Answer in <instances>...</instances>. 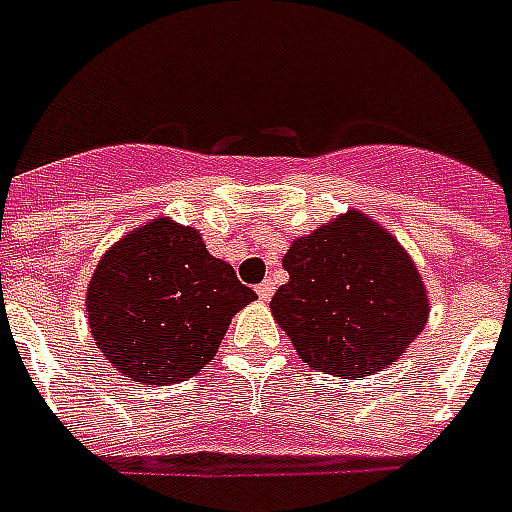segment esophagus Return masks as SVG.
<instances>
[{"label": "esophagus", "instance_id": "esophagus-1", "mask_svg": "<svg viewBox=\"0 0 512 512\" xmlns=\"http://www.w3.org/2000/svg\"><path fill=\"white\" fill-rule=\"evenodd\" d=\"M257 297H260V300H271V295H273V281H263V284H257Z\"/></svg>", "mask_w": 512, "mask_h": 512}]
</instances>
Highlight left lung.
Listing matches in <instances>:
<instances>
[{"label":"left lung","instance_id":"8db88e82","mask_svg":"<svg viewBox=\"0 0 512 512\" xmlns=\"http://www.w3.org/2000/svg\"><path fill=\"white\" fill-rule=\"evenodd\" d=\"M289 273L271 313L305 364L335 377H369L406 353L425 329V281L393 233L348 209L292 239Z\"/></svg>","mask_w":512,"mask_h":512}]
</instances>
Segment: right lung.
Listing matches in <instances>:
<instances>
[{
    "instance_id": "add662e5",
    "label": "right lung",
    "mask_w": 512,
    "mask_h": 512,
    "mask_svg": "<svg viewBox=\"0 0 512 512\" xmlns=\"http://www.w3.org/2000/svg\"><path fill=\"white\" fill-rule=\"evenodd\" d=\"M257 300L201 233L156 217L116 241L87 284V324L108 364L146 385L193 377Z\"/></svg>"
}]
</instances>
